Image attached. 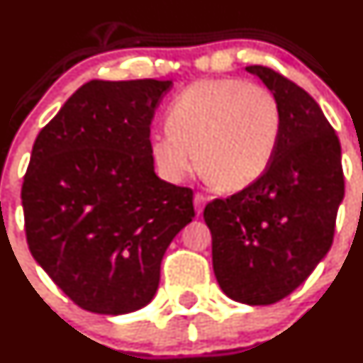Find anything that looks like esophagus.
I'll use <instances>...</instances> for the list:
<instances>
[{"instance_id":"34e87169","label":"esophagus","mask_w":363,"mask_h":363,"mask_svg":"<svg viewBox=\"0 0 363 363\" xmlns=\"http://www.w3.org/2000/svg\"><path fill=\"white\" fill-rule=\"evenodd\" d=\"M206 201H208V199H206V196H202V194H196V196H194V206H196V211L197 213H202V209H204V206H206Z\"/></svg>"}]
</instances>
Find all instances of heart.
<instances>
[{
	"instance_id": "1",
	"label": "heart",
	"mask_w": 363,
	"mask_h": 363,
	"mask_svg": "<svg viewBox=\"0 0 363 363\" xmlns=\"http://www.w3.org/2000/svg\"><path fill=\"white\" fill-rule=\"evenodd\" d=\"M167 131L152 135L150 154L162 177L182 182L194 169L218 190L251 185L279 143L280 105L270 88L237 77L202 79L167 111Z\"/></svg>"
}]
</instances>
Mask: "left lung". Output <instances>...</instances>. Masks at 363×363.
Segmentation results:
<instances>
[{
  "mask_svg": "<svg viewBox=\"0 0 363 363\" xmlns=\"http://www.w3.org/2000/svg\"><path fill=\"white\" fill-rule=\"evenodd\" d=\"M280 105L279 143L267 171L204 209L221 291L245 305L289 296L333 245L345 197L339 138L318 104L264 65H249Z\"/></svg>",
  "mask_w": 363,
  "mask_h": 363,
  "instance_id": "left-lung-1",
  "label": "left lung"
}]
</instances>
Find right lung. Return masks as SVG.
<instances>
[{
    "mask_svg": "<svg viewBox=\"0 0 363 363\" xmlns=\"http://www.w3.org/2000/svg\"><path fill=\"white\" fill-rule=\"evenodd\" d=\"M173 81L93 79L46 124L22 183L26 239L83 310L150 303L167 245L194 218V192L154 173L150 124Z\"/></svg>",
    "mask_w": 363,
    "mask_h": 363,
    "instance_id": "add662e5",
    "label": "right lung"
}]
</instances>
